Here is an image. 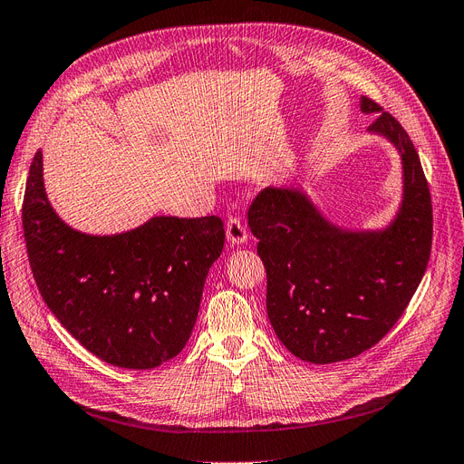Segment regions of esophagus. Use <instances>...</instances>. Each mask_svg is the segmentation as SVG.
<instances>
[{"instance_id":"34e87169","label":"esophagus","mask_w":464,"mask_h":464,"mask_svg":"<svg viewBox=\"0 0 464 464\" xmlns=\"http://www.w3.org/2000/svg\"><path fill=\"white\" fill-rule=\"evenodd\" d=\"M227 237L232 246H239L246 244L247 241V230L244 227V223L237 217H230L227 223Z\"/></svg>"}]
</instances>
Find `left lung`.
<instances>
[{
    "mask_svg": "<svg viewBox=\"0 0 464 464\" xmlns=\"http://www.w3.org/2000/svg\"><path fill=\"white\" fill-rule=\"evenodd\" d=\"M361 111L378 115L368 131L401 152L402 202L389 227L340 228L300 188L268 187L249 208L268 277V319L281 343L314 364L376 345L404 314L430 256L432 204L419 154L382 105L362 96Z\"/></svg>",
    "mask_w": 464,
    "mask_h": 464,
    "instance_id": "1",
    "label": "left lung"
}]
</instances>
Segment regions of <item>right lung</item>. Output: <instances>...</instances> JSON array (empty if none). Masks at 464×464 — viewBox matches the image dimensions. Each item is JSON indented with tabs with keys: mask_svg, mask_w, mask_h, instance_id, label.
Instances as JSON below:
<instances>
[{
	"mask_svg": "<svg viewBox=\"0 0 464 464\" xmlns=\"http://www.w3.org/2000/svg\"><path fill=\"white\" fill-rule=\"evenodd\" d=\"M22 227L37 289L63 328L96 357L149 370L179 355L194 328L211 264L223 253L220 217H152L113 236L68 227L30 166Z\"/></svg>",
	"mask_w": 464,
	"mask_h": 464,
	"instance_id": "obj_1",
	"label": "right lung"
}]
</instances>
